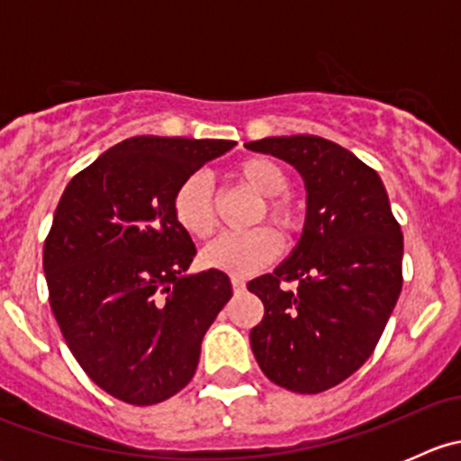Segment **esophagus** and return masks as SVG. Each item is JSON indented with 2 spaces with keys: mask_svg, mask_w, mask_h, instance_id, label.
Here are the masks:
<instances>
[{
  "mask_svg": "<svg viewBox=\"0 0 461 461\" xmlns=\"http://www.w3.org/2000/svg\"><path fill=\"white\" fill-rule=\"evenodd\" d=\"M231 287H234L236 294H240V292H245V281L240 276H231Z\"/></svg>",
  "mask_w": 461,
  "mask_h": 461,
  "instance_id": "obj_1",
  "label": "esophagus"
}]
</instances>
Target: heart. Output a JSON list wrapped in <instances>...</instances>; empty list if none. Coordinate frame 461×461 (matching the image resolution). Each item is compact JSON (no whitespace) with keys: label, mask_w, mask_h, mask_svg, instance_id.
Returning a JSON list of instances; mask_svg holds the SVG:
<instances>
[{"label":"heart","mask_w":461,"mask_h":461,"mask_svg":"<svg viewBox=\"0 0 461 461\" xmlns=\"http://www.w3.org/2000/svg\"><path fill=\"white\" fill-rule=\"evenodd\" d=\"M234 176L243 185L263 196V204L257 212V222L267 218L285 236L301 230V209L290 194H285V169L278 162L263 156H249L236 162ZM171 212L176 222L194 239H209L218 227L216 194L212 180L204 174H192L176 187L171 198ZM281 252V236L274 227L258 225L240 234H222L204 248L203 263L212 269L248 276L272 263Z\"/></svg>","instance_id":"obj_1"}]
</instances>
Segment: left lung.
<instances>
[{"label":"left lung","mask_w":461,"mask_h":461,"mask_svg":"<svg viewBox=\"0 0 461 461\" xmlns=\"http://www.w3.org/2000/svg\"><path fill=\"white\" fill-rule=\"evenodd\" d=\"M248 149L294 165L308 189L292 257L248 283L265 308L249 332L254 357L281 388L323 393L355 375L384 334L403 283L402 227L376 171L337 142L281 136Z\"/></svg>","instance_id":"8db88e82"}]
</instances>
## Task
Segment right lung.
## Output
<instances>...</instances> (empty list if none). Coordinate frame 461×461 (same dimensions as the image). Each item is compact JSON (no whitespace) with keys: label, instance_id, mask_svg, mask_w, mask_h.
<instances>
[{"label":"right lung","instance_id":"1","mask_svg":"<svg viewBox=\"0 0 461 461\" xmlns=\"http://www.w3.org/2000/svg\"><path fill=\"white\" fill-rule=\"evenodd\" d=\"M231 140L136 136L73 176L44 240L49 301L93 384L131 406L174 397L204 332L231 299L221 269L189 274L192 236L171 198Z\"/></svg>","mask_w":461,"mask_h":461}]
</instances>
